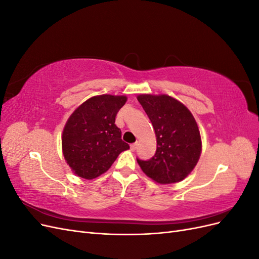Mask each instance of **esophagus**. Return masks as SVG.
Here are the masks:
<instances>
[{"mask_svg":"<svg viewBox=\"0 0 259 259\" xmlns=\"http://www.w3.org/2000/svg\"><path fill=\"white\" fill-rule=\"evenodd\" d=\"M136 148H137V143H135V144H132V145H131V150H132V151H135V150H136Z\"/></svg>","mask_w":259,"mask_h":259,"instance_id":"34e87169","label":"esophagus"}]
</instances>
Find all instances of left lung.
I'll return each mask as SVG.
<instances>
[{
  "label": "left lung",
  "mask_w": 259,
  "mask_h": 259,
  "mask_svg": "<svg viewBox=\"0 0 259 259\" xmlns=\"http://www.w3.org/2000/svg\"><path fill=\"white\" fill-rule=\"evenodd\" d=\"M137 99L150 119L156 137L152 158L137 159L140 168L162 185L185 179L197 165L202 151L200 131L192 113L168 95L142 94Z\"/></svg>",
  "instance_id": "left-lung-1"
}]
</instances>
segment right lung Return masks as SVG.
<instances>
[{"label": "right lung", "instance_id": "add662e5", "mask_svg": "<svg viewBox=\"0 0 259 259\" xmlns=\"http://www.w3.org/2000/svg\"><path fill=\"white\" fill-rule=\"evenodd\" d=\"M126 96H94L77 107L61 136L62 153L73 173L94 179L111 167L117 155L130 149L121 138L115 116Z\"/></svg>", "mask_w": 259, "mask_h": 259}]
</instances>
